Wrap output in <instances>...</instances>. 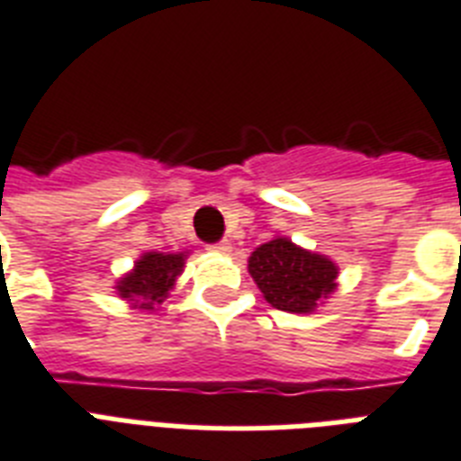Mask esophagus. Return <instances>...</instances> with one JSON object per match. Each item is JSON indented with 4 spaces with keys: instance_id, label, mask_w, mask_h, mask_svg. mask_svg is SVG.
<instances>
[{
    "instance_id": "esophagus-1",
    "label": "esophagus",
    "mask_w": 461,
    "mask_h": 461,
    "mask_svg": "<svg viewBox=\"0 0 461 461\" xmlns=\"http://www.w3.org/2000/svg\"><path fill=\"white\" fill-rule=\"evenodd\" d=\"M211 250H215V253H230V250H231V243L227 241V239H222V241L212 243Z\"/></svg>"
}]
</instances>
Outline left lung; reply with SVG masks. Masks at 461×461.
I'll return each mask as SVG.
<instances>
[{"instance_id":"left-lung-1","label":"left lung","mask_w":461,"mask_h":461,"mask_svg":"<svg viewBox=\"0 0 461 461\" xmlns=\"http://www.w3.org/2000/svg\"><path fill=\"white\" fill-rule=\"evenodd\" d=\"M249 272L265 301L284 312H312L320 298L336 289V265L324 256L298 249L289 239H272L253 250Z\"/></svg>"}]
</instances>
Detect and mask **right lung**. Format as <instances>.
Returning <instances> with one entry per match:
<instances>
[{"instance_id": "1", "label": "right lung", "mask_w": 461, "mask_h": 461, "mask_svg": "<svg viewBox=\"0 0 461 461\" xmlns=\"http://www.w3.org/2000/svg\"><path fill=\"white\" fill-rule=\"evenodd\" d=\"M182 265H185V253H146L134 265L132 272L118 282V291L122 298L134 301V305L151 310V305L163 303L182 272Z\"/></svg>"}]
</instances>
